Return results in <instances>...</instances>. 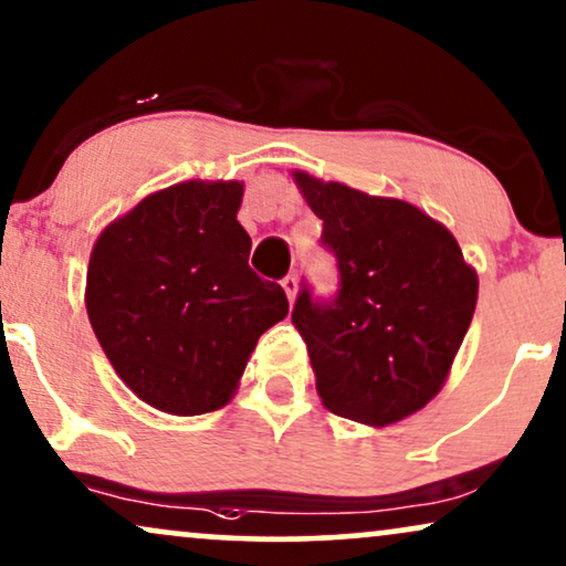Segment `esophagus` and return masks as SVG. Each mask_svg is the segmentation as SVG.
Segmentation results:
<instances>
[{
  "instance_id": "esophagus-1",
  "label": "esophagus",
  "mask_w": 566,
  "mask_h": 566,
  "mask_svg": "<svg viewBox=\"0 0 566 566\" xmlns=\"http://www.w3.org/2000/svg\"><path fill=\"white\" fill-rule=\"evenodd\" d=\"M282 287H284V292H287L290 303H295V297H297V276H295V274L284 276V279H282Z\"/></svg>"
}]
</instances>
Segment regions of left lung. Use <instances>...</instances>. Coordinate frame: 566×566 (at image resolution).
Wrapping results in <instances>:
<instances>
[{
  "mask_svg": "<svg viewBox=\"0 0 566 566\" xmlns=\"http://www.w3.org/2000/svg\"><path fill=\"white\" fill-rule=\"evenodd\" d=\"M339 266L332 303L297 295L326 410L384 428L423 410L447 384L478 303V274L454 234L399 198L292 171Z\"/></svg>",
  "mask_w": 566,
  "mask_h": 566,
  "instance_id": "1",
  "label": "left lung"
}]
</instances>
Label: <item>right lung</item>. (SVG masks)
<instances>
[{
	"label": "right lung",
	"mask_w": 566,
	"mask_h": 566,
	"mask_svg": "<svg viewBox=\"0 0 566 566\" xmlns=\"http://www.w3.org/2000/svg\"><path fill=\"white\" fill-rule=\"evenodd\" d=\"M245 185L190 180L146 196L91 250L85 311L127 389L169 415H203L238 391L259 336L290 313L248 266Z\"/></svg>",
	"instance_id": "obj_1"
}]
</instances>
